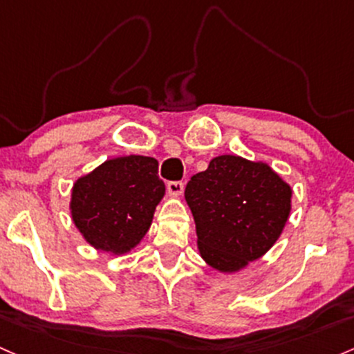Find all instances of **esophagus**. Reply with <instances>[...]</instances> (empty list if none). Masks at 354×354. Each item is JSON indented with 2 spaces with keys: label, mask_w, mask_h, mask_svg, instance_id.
<instances>
[{
  "label": "esophagus",
  "mask_w": 354,
  "mask_h": 354,
  "mask_svg": "<svg viewBox=\"0 0 354 354\" xmlns=\"http://www.w3.org/2000/svg\"><path fill=\"white\" fill-rule=\"evenodd\" d=\"M166 188H168V193L171 196H180L183 193V183L181 181H169Z\"/></svg>",
  "instance_id": "obj_1"
}]
</instances>
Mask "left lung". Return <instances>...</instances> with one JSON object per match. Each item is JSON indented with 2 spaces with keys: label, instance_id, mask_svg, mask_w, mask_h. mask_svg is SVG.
Here are the masks:
<instances>
[{
  "label": "left lung",
  "instance_id": "1",
  "mask_svg": "<svg viewBox=\"0 0 354 354\" xmlns=\"http://www.w3.org/2000/svg\"><path fill=\"white\" fill-rule=\"evenodd\" d=\"M292 188L262 161L223 154L185 189L201 259L234 274L277 242L290 213Z\"/></svg>",
  "mask_w": 354,
  "mask_h": 354
}]
</instances>
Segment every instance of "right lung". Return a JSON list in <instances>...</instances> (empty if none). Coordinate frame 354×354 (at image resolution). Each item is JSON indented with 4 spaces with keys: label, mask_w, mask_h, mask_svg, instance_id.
I'll return each instance as SVG.
<instances>
[{
    "label": "right lung",
    "mask_w": 354,
    "mask_h": 354,
    "mask_svg": "<svg viewBox=\"0 0 354 354\" xmlns=\"http://www.w3.org/2000/svg\"><path fill=\"white\" fill-rule=\"evenodd\" d=\"M162 196L156 159L131 154L107 159L80 176L72 188L70 213L92 247L122 255L147 234Z\"/></svg>",
    "instance_id": "1"
}]
</instances>
